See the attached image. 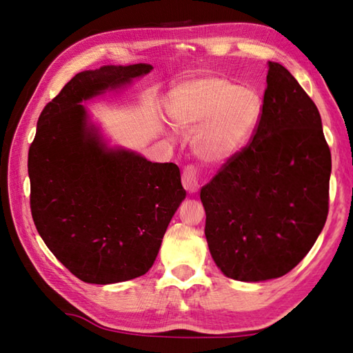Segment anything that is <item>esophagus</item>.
Segmentation results:
<instances>
[{"instance_id": "obj_1", "label": "esophagus", "mask_w": 353, "mask_h": 353, "mask_svg": "<svg viewBox=\"0 0 353 353\" xmlns=\"http://www.w3.org/2000/svg\"><path fill=\"white\" fill-rule=\"evenodd\" d=\"M182 183H183V188L188 192H197L200 190L201 177L197 167H194V165L185 167L183 174H182Z\"/></svg>"}]
</instances>
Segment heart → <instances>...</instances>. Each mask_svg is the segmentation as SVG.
Here are the masks:
<instances>
[{
  "label": "heart",
  "mask_w": 353,
  "mask_h": 353,
  "mask_svg": "<svg viewBox=\"0 0 353 353\" xmlns=\"http://www.w3.org/2000/svg\"><path fill=\"white\" fill-rule=\"evenodd\" d=\"M168 115L179 130L194 132V152L219 163L249 144L262 117V101L250 88H239L221 76L186 80L174 88Z\"/></svg>",
  "instance_id": "heart-1"
}]
</instances>
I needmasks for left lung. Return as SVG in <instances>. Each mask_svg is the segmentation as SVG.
I'll use <instances>...</instances> for the list:
<instances>
[{
    "label": "left lung",
    "instance_id": "obj_1",
    "mask_svg": "<svg viewBox=\"0 0 353 353\" xmlns=\"http://www.w3.org/2000/svg\"><path fill=\"white\" fill-rule=\"evenodd\" d=\"M329 177L317 106L285 66L268 62L253 139L200 191L208 247L223 274L259 282L291 272L325 226Z\"/></svg>",
    "mask_w": 353,
    "mask_h": 353
}]
</instances>
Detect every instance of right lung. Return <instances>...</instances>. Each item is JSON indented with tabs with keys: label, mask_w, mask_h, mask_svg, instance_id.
Segmentation results:
<instances>
[{
	"label": "right lung",
	"mask_w": 353,
	"mask_h": 353,
	"mask_svg": "<svg viewBox=\"0 0 353 353\" xmlns=\"http://www.w3.org/2000/svg\"><path fill=\"white\" fill-rule=\"evenodd\" d=\"M152 70L134 63L79 72L37 119L28 150L34 226L51 253L88 283L145 274L186 196L176 163L109 147L81 104Z\"/></svg>",
	"instance_id": "add662e5"
}]
</instances>
